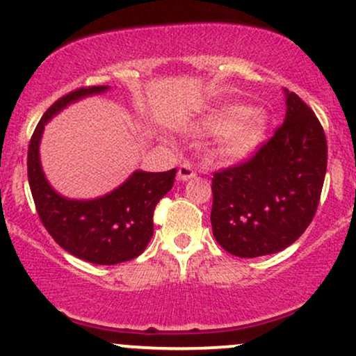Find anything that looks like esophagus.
I'll return each instance as SVG.
<instances>
[{
    "mask_svg": "<svg viewBox=\"0 0 356 356\" xmlns=\"http://www.w3.org/2000/svg\"><path fill=\"white\" fill-rule=\"evenodd\" d=\"M194 175H195V170L189 162H184V164H181V167H179V172H177L179 181H189V179L194 177Z\"/></svg>",
    "mask_w": 356,
    "mask_h": 356,
    "instance_id": "obj_1",
    "label": "esophagus"
}]
</instances>
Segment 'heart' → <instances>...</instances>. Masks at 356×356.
I'll return each instance as SVG.
<instances>
[{"label":"heart","mask_w":356,"mask_h":356,"mask_svg":"<svg viewBox=\"0 0 356 356\" xmlns=\"http://www.w3.org/2000/svg\"><path fill=\"white\" fill-rule=\"evenodd\" d=\"M204 129L219 134L216 152L224 161H239L252 154L263 142L268 129V117L263 110L244 105H227L214 110L204 122Z\"/></svg>","instance_id":"obj_1"}]
</instances>
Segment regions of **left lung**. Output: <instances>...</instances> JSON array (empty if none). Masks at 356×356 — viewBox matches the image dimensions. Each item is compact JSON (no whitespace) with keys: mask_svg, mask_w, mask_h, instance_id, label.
Instances as JSON below:
<instances>
[{"mask_svg":"<svg viewBox=\"0 0 356 356\" xmlns=\"http://www.w3.org/2000/svg\"><path fill=\"white\" fill-rule=\"evenodd\" d=\"M286 93L275 136L239 164L212 177V234L232 256L275 254L306 231L320 204L328 147L316 115Z\"/></svg>","mask_w":356,"mask_h":356,"instance_id":"8db88e82","label":"left lung"}]
</instances>
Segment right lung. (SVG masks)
<instances>
[{"label": "right lung", "instance_id": "right-lung-1", "mask_svg": "<svg viewBox=\"0 0 356 356\" xmlns=\"http://www.w3.org/2000/svg\"><path fill=\"white\" fill-rule=\"evenodd\" d=\"M107 85L83 87L67 93L43 113L28 147V182L44 229L70 254L93 264H118L144 252L154 234V211L172 189L177 169L167 172L136 170L104 197L73 201L53 191L40 164V138L47 122L67 107Z\"/></svg>", "mask_w": 356, "mask_h": 356}]
</instances>
